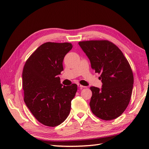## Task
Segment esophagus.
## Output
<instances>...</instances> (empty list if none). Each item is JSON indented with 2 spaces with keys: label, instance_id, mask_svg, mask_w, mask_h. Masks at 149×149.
<instances>
[{
  "label": "esophagus",
  "instance_id": "1",
  "mask_svg": "<svg viewBox=\"0 0 149 149\" xmlns=\"http://www.w3.org/2000/svg\"><path fill=\"white\" fill-rule=\"evenodd\" d=\"M77 85H78V87H79L80 88H86V86H83V85H81V84H79V83L77 84Z\"/></svg>",
  "mask_w": 149,
  "mask_h": 149
}]
</instances>
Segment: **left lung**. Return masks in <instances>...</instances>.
<instances>
[{"mask_svg": "<svg viewBox=\"0 0 149 149\" xmlns=\"http://www.w3.org/2000/svg\"><path fill=\"white\" fill-rule=\"evenodd\" d=\"M91 62L92 69L101 74V89L92 86L89 106L97 118L116 119L127 108L131 97L134 76L124 54L108 40H90L78 43Z\"/></svg>", "mask_w": 149, "mask_h": 149, "instance_id": "obj_1", "label": "left lung"}]
</instances>
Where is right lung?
<instances>
[{
    "instance_id": "add662e5",
    "label": "right lung",
    "mask_w": 149,
    "mask_h": 149,
    "mask_svg": "<svg viewBox=\"0 0 149 149\" xmlns=\"http://www.w3.org/2000/svg\"><path fill=\"white\" fill-rule=\"evenodd\" d=\"M73 47L70 43L47 42L26 60L22 73L24 102L42 124L55 127L68 116L77 85L63 86L58 75L63 70L64 57Z\"/></svg>"
}]
</instances>
